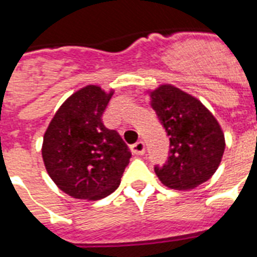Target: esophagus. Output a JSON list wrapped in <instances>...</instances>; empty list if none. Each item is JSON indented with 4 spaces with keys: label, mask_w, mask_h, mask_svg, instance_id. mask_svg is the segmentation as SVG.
I'll return each instance as SVG.
<instances>
[{
    "label": "esophagus",
    "mask_w": 257,
    "mask_h": 257,
    "mask_svg": "<svg viewBox=\"0 0 257 257\" xmlns=\"http://www.w3.org/2000/svg\"><path fill=\"white\" fill-rule=\"evenodd\" d=\"M132 152L135 153V155H144V152H145L144 141H137L136 144H133Z\"/></svg>",
    "instance_id": "1"
}]
</instances>
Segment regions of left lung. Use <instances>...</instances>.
Instances as JSON below:
<instances>
[{
    "label": "left lung",
    "instance_id": "obj_1",
    "mask_svg": "<svg viewBox=\"0 0 257 257\" xmlns=\"http://www.w3.org/2000/svg\"><path fill=\"white\" fill-rule=\"evenodd\" d=\"M151 106L169 136V157L155 167L165 187L189 191L219 168L225 149L223 129L215 116L189 93L171 84L149 92Z\"/></svg>",
    "mask_w": 257,
    "mask_h": 257
}]
</instances>
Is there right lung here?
Segmentation results:
<instances>
[{"mask_svg":"<svg viewBox=\"0 0 257 257\" xmlns=\"http://www.w3.org/2000/svg\"><path fill=\"white\" fill-rule=\"evenodd\" d=\"M112 96L113 90L98 85L78 89L58 108L44 135L48 175L74 199L100 200L116 191L132 156L120 135L102 124Z\"/></svg>","mask_w":257,"mask_h":257,"instance_id":"right-lung-1","label":"right lung"}]
</instances>
